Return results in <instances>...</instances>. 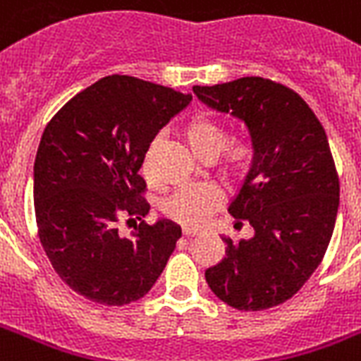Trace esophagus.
<instances>
[{
  "label": "esophagus",
  "instance_id": "esophagus-1",
  "mask_svg": "<svg viewBox=\"0 0 361 361\" xmlns=\"http://www.w3.org/2000/svg\"><path fill=\"white\" fill-rule=\"evenodd\" d=\"M197 234H198L197 228H191V226H183V236H185V238L197 236Z\"/></svg>",
  "mask_w": 361,
  "mask_h": 361
}]
</instances>
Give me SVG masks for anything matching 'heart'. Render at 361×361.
<instances>
[{"label": "heart", "mask_w": 361, "mask_h": 361, "mask_svg": "<svg viewBox=\"0 0 361 361\" xmlns=\"http://www.w3.org/2000/svg\"><path fill=\"white\" fill-rule=\"evenodd\" d=\"M183 136L191 149L198 157L214 161L223 153V169L231 178L241 180L252 170L255 164V149L249 142H228V133L219 121L212 120L208 116H195L183 127ZM157 147V140L152 142L149 152L146 155V170H149L153 149ZM223 202V195L214 185H189L181 187L169 197L164 202V214L170 219L178 221L181 225L198 226L214 214Z\"/></svg>", "instance_id": "b5f03b06"}]
</instances>
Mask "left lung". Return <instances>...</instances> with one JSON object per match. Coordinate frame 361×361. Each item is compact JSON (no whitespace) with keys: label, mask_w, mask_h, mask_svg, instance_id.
<instances>
[{"label":"left lung","mask_w":361,"mask_h":361,"mask_svg":"<svg viewBox=\"0 0 361 361\" xmlns=\"http://www.w3.org/2000/svg\"><path fill=\"white\" fill-rule=\"evenodd\" d=\"M192 92L209 109L245 123L255 164L228 206L255 228L206 269L208 286L240 311H264L290 300L319 268L336 226L339 176L324 127L290 87L243 76Z\"/></svg>","instance_id":"left-lung-1"}]
</instances>
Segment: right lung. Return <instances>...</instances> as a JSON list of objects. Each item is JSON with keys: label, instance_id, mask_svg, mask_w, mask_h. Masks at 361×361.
<instances>
[{"label": "right lung", "instance_id": "obj_1", "mask_svg": "<svg viewBox=\"0 0 361 361\" xmlns=\"http://www.w3.org/2000/svg\"><path fill=\"white\" fill-rule=\"evenodd\" d=\"M172 87L112 75L86 87L48 121L33 166L37 232L65 285L90 302L125 305L163 274L181 228L147 225L140 176L149 144L191 103ZM121 219L141 223L125 238Z\"/></svg>", "mask_w": 361, "mask_h": 361}]
</instances>
